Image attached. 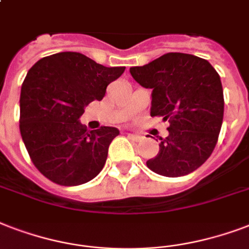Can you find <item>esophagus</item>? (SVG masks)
Masks as SVG:
<instances>
[{"mask_svg": "<svg viewBox=\"0 0 249 249\" xmlns=\"http://www.w3.org/2000/svg\"><path fill=\"white\" fill-rule=\"evenodd\" d=\"M128 138L129 140H132V141H136V142L141 141L142 140V137L140 136V134H134V133H128Z\"/></svg>", "mask_w": 249, "mask_h": 249, "instance_id": "34e87169", "label": "esophagus"}]
</instances>
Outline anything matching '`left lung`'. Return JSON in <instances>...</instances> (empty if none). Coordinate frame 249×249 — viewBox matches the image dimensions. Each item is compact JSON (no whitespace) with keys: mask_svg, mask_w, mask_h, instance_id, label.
Here are the masks:
<instances>
[{"mask_svg":"<svg viewBox=\"0 0 249 249\" xmlns=\"http://www.w3.org/2000/svg\"><path fill=\"white\" fill-rule=\"evenodd\" d=\"M130 74L151 89V116L168 120V136L159 138V153L146 164L155 174L178 178L202 166L217 145L223 121V89L210 62L171 52Z\"/></svg>","mask_w":249,"mask_h":249,"instance_id":"obj_1","label":"left lung"}]
</instances>
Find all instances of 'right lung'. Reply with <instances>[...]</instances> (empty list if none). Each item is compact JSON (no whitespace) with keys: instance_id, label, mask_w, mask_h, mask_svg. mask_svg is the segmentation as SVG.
<instances>
[{"instance_id":"add662e5","label":"right lung","mask_w":249,"mask_h":249,"mask_svg":"<svg viewBox=\"0 0 249 249\" xmlns=\"http://www.w3.org/2000/svg\"><path fill=\"white\" fill-rule=\"evenodd\" d=\"M124 66L96 64L78 52L43 57L28 70L20 90V136L32 163L51 181L79 185L106 164L108 147L119 129L89 132L79 123L85 107L102 100Z\"/></svg>"}]
</instances>
